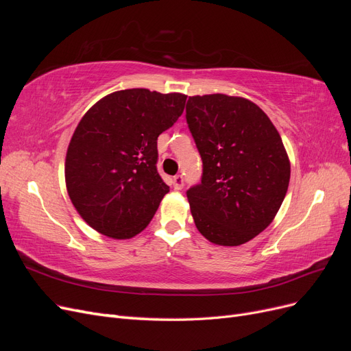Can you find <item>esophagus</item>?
<instances>
[{
    "instance_id": "1",
    "label": "esophagus",
    "mask_w": 351,
    "mask_h": 351,
    "mask_svg": "<svg viewBox=\"0 0 351 351\" xmlns=\"http://www.w3.org/2000/svg\"><path fill=\"white\" fill-rule=\"evenodd\" d=\"M173 186H174L176 190H182L183 186H184V178H183V176H176V177L173 178Z\"/></svg>"
}]
</instances>
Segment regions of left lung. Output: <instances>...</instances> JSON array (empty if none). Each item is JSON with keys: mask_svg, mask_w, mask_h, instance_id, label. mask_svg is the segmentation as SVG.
<instances>
[{"mask_svg": "<svg viewBox=\"0 0 351 351\" xmlns=\"http://www.w3.org/2000/svg\"><path fill=\"white\" fill-rule=\"evenodd\" d=\"M186 121L202 158L200 183L186 192L200 234L219 246L256 237L289 189L280 133L256 104L222 93L190 97Z\"/></svg>", "mask_w": 351, "mask_h": 351, "instance_id": "left-lung-1", "label": "left lung"}]
</instances>
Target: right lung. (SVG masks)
I'll use <instances>...</instances> for the list:
<instances>
[{"label":"right lung","instance_id":"obj_1","mask_svg":"<svg viewBox=\"0 0 351 351\" xmlns=\"http://www.w3.org/2000/svg\"><path fill=\"white\" fill-rule=\"evenodd\" d=\"M186 95L114 92L83 115L66 156V183L88 224L130 239L149 224L169 187L158 174V136L183 114Z\"/></svg>","mask_w":351,"mask_h":351}]
</instances>
